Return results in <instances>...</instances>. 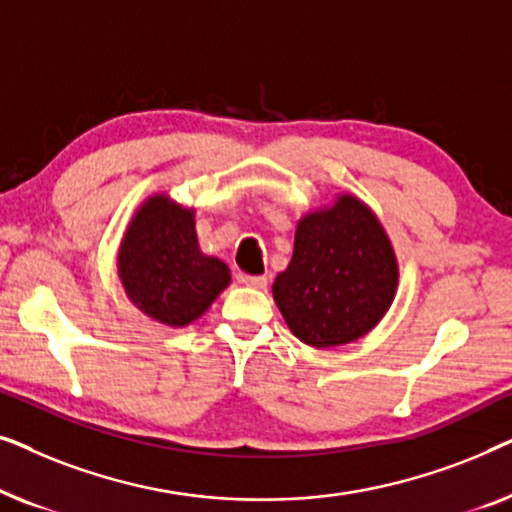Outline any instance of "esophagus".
Here are the masks:
<instances>
[{
	"instance_id": "obj_1",
	"label": "esophagus",
	"mask_w": 512,
	"mask_h": 512,
	"mask_svg": "<svg viewBox=\"0 0 512 512\" xmlns=\"http://www.w3.org/2000/svg\"><path fill=\"white\" fill-rule=\"evenodd\" d=\"M240 282L247 286H254V289H265V286H268V277L265 275H240Z\"/></svg>"
}]
</instances>
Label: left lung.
<instances>
[{"label": "left lung", "mask_w": 512, "mask_h": 512, "mask_svg": "<svg viewBox=\"0 0 512 512\" xmlns=\"http://www.w3.org/2000/svg\"><path fill=\"white\" fill-rule=\"evenodd\" d=\"M396 282V258L380 221L363 202L342 195L328 212L298 223L291 263L272 293L296 338L338 347L382 319Z\"/></svg>", "instance_id": "obj_1"}]
</instances>
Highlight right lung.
<instances>
[{
	"mask_svg": "<svg viewBox=\"0 0 512 512\" xmlns=\"http://www.w3.org/2000/svg\"><path fill=\"white\" fill-rule=\"evenodd\" d=\"M118 270L132 303L167 326H186L230 282L228 265L202 256L193 212L153 198L130 223Z\"/></svg>",
	"mask_w": 512,
	"mask_h": 512,
	"instance_id": "right-lung-1",
	"label": "right lung"
}]
</instances>
